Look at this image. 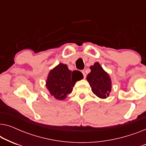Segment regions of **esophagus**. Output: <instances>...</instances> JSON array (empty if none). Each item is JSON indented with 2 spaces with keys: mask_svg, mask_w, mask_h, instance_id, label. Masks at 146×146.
Segmentation results:
<instances>
[{
  "mask_svg": "<svg viewBox=\"0 0 146 146\" xmlns=\"http://www.w3.org/2000/svg\"><path fill=\"white\" fill-rule=\"evenodd\" d=\"M82 73L84 76V78H86V72L84 70H82Z\"/></svg>",
  "mask_w": 146,
  "mask_h": 146,
  "instance_id": "1",
  "label": "esophagus"
}]
</instances>
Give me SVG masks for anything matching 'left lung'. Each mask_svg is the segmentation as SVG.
Masks as SVG:
<instances>
[{
    "label": "left lung",
    "instance_id": "obj_1",
    "mask_svg": "<svg viewBox=\"0 0 146 146\" xmlns=\"http://www.w3.org/2000/svg\"><path fill=\"white\" fill-rule=\"evenodd\" d=\"M90 70L86 79L92 88V91L98 97L106 98L111 89L110 78L98 62L90 66Z\"/></svg>",
    "mask_w": 146,
    "mask_h": 146
}]
</instances>
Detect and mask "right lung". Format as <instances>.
I'll use <instances>...</instances> for the list:
<instances>
[{
    "label": "right lung",
    "mask_w": 146,
    "mask_h": 146,
    "mask_svg": "<svg viewBox=\"0 0 146 146\" xmlns=\"http://www.w3.org/2000/svg\"><path fill=\"white\" fill-rule=\"evenodd\" d=\"M74 72V71H73ZM64 64H59L50 72L46 81V88L56 99L62 100L72 91L78 80L82 78L81 74H74Z\"/></svg>",
    "instance_id": "right-lung-1"
}]
</instances>
